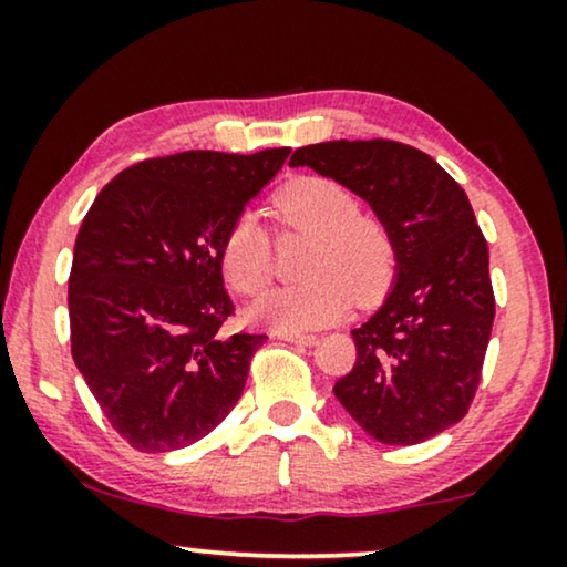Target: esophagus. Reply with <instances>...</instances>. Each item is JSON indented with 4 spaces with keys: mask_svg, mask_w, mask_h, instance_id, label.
I'll return each instance as SVG.
<instances>
[{
    "mask_svg": "<svg viewBox=\"0 0 567 567\" xmlns=\"http://www.w3.org/2000/svg\"><path fill=\"white\" fill-rule=\"evenodd\" d=\"M274 336L278 340H289V343H299V346H315L317 336H307V332H291V330H276Z\"/></svg>",
    "mask_w": 567,
    "mask_h": 567,
    "instance_id": "obj_1",
    "label": "esophagus"
}]
</instances>
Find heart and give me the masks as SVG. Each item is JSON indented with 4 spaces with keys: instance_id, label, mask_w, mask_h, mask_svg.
I'll list each match as a JSON object with an SVG mask.
<instances>
[{
    "instance_id": "obj_1",
    "label": "heart",
    "mask_w": 567,
    "mask_h": 567,
    "mask_svg": "<svg viewBox=\"0 0 567 567\" xmlns=\"http://www.w3.org/2000/svg\"><path fill=\"white\" fill-rule=\"evenodd\" d=\"M359 198L343 183L305 175L274 196L281 229L312 235L301 274L307 281L281 286L255 305V317L278 330H309L336 322L351 299L371 305L392 284L398 268L392 231L374 214L359 212ZM219 266L227 284L243 297L266 291L274 278V239L250 212L224 231Z\"/></svg>"
}]
</instances>
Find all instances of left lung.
Returning a JSON list of instances; mask_svg holds the SVG:
<instances>
[{
	"mask_svg": "<svg viewBox=\"0 0 567 567\" xmlns=\"http://www.w3.org/2000/svg\"><path fill=\"white\" fill-rule=\"evenodd\" d=\"M291 167L343 183L392 231L398 281L384 305L351 330L355 363L332 392L371 439L421 444L460 423L475 400L491 340V255L467 193L415 146L322 142Z\"/></svg>",
	"mask_w": 567,
	"mask_h": 567,
	"instance_id": "obj_1",
	"label": "left lung"
}]
</instances>
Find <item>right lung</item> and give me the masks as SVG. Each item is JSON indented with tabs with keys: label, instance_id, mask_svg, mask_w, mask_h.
Returning a JSON list of instances; mask_svg holds the SVG:
<instances>
[{
	"label": "right lung",
	"instance_id": "1",
	"mask_svg": "<svg viewBox=\"0 0 567 567\" xmlns=\"http://www.w3.org/2000/svg\"><path fill=\"white\" fill-rule=\"evenodd\" d=\"M289 152L196 150L136 162L84 216L69 274L72 355L138 452L196 444L237 405L266 336H221L235 305L219 247Z\"/></svg>",
	"mask_w": 567,
	"mask_h": 567
}]
</instances>
